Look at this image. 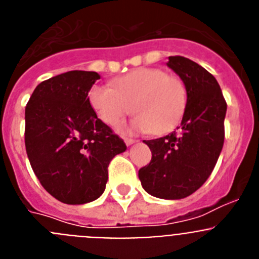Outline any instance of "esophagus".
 I'll list each match as a JSON object with an SVG mask.
<instances>
[{"mask_svg":"<svg viewBox=\"0 0 259 259\" xmlns=\"http://www.w3.org/2000/svg\"><path fill=\"white\" fill-rule=\"evenodd\" d=\"M124 143L125 145H132L134 143H136V140H135V139H131V137H125Z\"/></svg>","mask_w":259,"mask_h":259,"instance_id":"34e87169","label":"esophagus"}]
</instances>
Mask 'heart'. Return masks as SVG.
Returning a JSON list of instances; mask_svg holds the SVG:
<instances>
[{"label": "heart", "mask_w": 259, "mask_h": 259, "mask_svg": "<svg viewBox=\"0 0 259 259\" xmlns=\"http://www.w3.org/2000/svg\"><path fill=\"white\" fill-rule=\"evenodd\" d=\"M89 102L107 125H118L132 113L136 118L130 131H149L163 135L179 124L187 107V88L180 77L161 68L141 67L114 81V89L95 85Z\"/></svg>", "instance_id": "b5f03b06"}]
</instances>
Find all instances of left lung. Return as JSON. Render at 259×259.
Listing matches in <instances>:
<instances>
[{"label": "left lung", "instance_id": "1", "mask_svg": "<svg viewBox=\"0 0 259 259\" xmlns=\"http://www.w3.org/2000/svg\"><path fill=\"white\" fill-rule=\"evenodd\" d=\"M167 66L187 88V107L178 131L144 140L152 161L139 170L146 192L163 200L188 197L206 182L224 143L227 104L218 81L202 66L185 57H168Z\"/></svg>", "mask_w": 259, "mask_h": 259}]
</instances>
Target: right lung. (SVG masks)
Returning a JSON list of instances; mask_svg holds the SVG:
<instances>
[{
    "mask_svg": "<svg viewBox=\"0 0 259 259\" xmlns=\"http://www.w3.org/2000/svg\"><path fill=\"white\" fill-rule=\"evenodd\" d=\"M100 75L68 71L41 81L26 106L24 143L45 191L68 205L97 200L110 161L127 146L105 124L88 93Z\"/></svg>",
    "mask_w": 259,
    "mask_h": 259,
    "instance_id": "obj_1",
    "label": "right lung"
}]
</instances>
